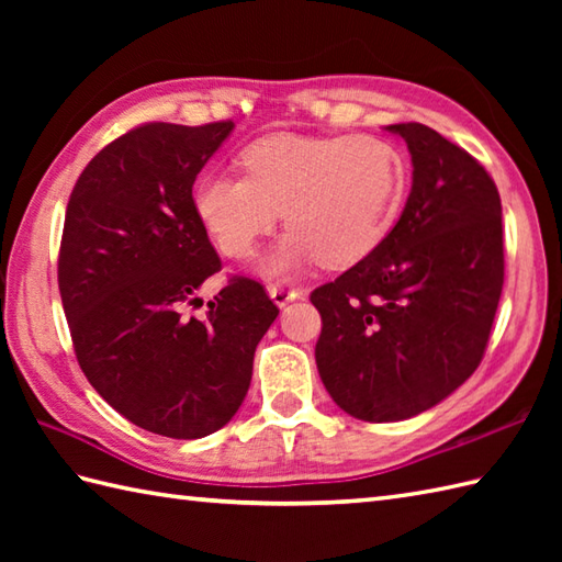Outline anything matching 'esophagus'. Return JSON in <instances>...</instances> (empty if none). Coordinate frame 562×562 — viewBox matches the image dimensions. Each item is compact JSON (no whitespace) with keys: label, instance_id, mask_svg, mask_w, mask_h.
Listing matches in <instances>:
<instances>
[{"label":"esophagus","instance_id":"34e87169","mask_svg":"<svg viewBox=\"0 0 562 562\" xmlns=\"http://www.w3.org/2000/svg\"><path fill=\"white\" fill-rule=\"evenodd\" d=\"M268 294H270V300L278 304L280 308L282 306H288L290 302H294V300H300L302 296V290H294V288H282V284H272V288H268Z\"/></svg>","mask_w":562,"mask_h":562}]
</instances>
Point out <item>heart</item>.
I'll return each mask as SVG.
<instances>
[{
  "label": "heart",
  "mask_w": 562,
  "mask_h": 562,
  "mask_svg": "<svg viewBox=\"0 0 562 562\" xmlns=\"http://www.w3.org/2000/svg\"><path fill=\"white\" fill-rule=\"evenodd\" d=\"M246 176L205 173L193 205L222 254L244 258L284 214L290 232L258 262L284 280L321 260L350 268L386 241L408 188V161L367 135H272L241 151Z\"/></svg>",
  "instance_id": "1"
}]
</instances>
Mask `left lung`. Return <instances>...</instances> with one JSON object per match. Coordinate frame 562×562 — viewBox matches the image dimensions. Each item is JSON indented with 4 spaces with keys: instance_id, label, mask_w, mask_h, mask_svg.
Instances as JSON below:
<instances>
[{
    "instance_id": "obj_1",
    "label": "left lung",
    "mask_w": 562,
    "mask_h": 562,
    "mask_svg": "<svg viewBox=\"0 0 562 562\" xmlns=\"http://www.w3.org/2000/svg\"><path fill=\"white\" fill-rule=\"evenodd\" d=\"M386 130L411 151L408 202L372 256L312 292L321 381L367 423L408 420L475 372L505 282L493 178L432 127Z\"/></svg>"
}]
</instances>
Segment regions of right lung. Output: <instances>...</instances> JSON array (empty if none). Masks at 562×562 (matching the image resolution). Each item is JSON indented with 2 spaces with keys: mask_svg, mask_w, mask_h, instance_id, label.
<instances>
[{
  "mask_svg": "<svg viewBox=\"0 0 562 562\" xmlns=\"http://www.w3.org/2000/svg\"><path fill=\"white\" fill-rule=\"evenodd\" d=\"M234 123H147L101 149L65 214L57 282L81 372L99 396L154 435L217 432L244 403L260 338L278 318L262 284L232 282L193 205V183Z\"/></svg>",
  "mask_w": 562,
  "mask_h": 562,
  "instance_id": "1",
  "label": "right lung"
}]
</instances>
